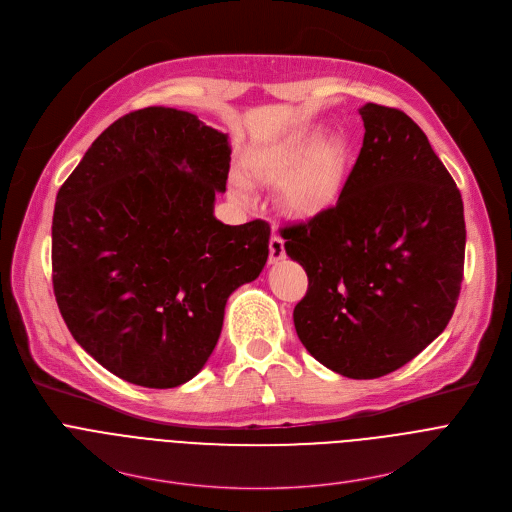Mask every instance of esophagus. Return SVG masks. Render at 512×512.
<instances>
[{
    "mask_svg": "<svg viewBox=\"0 0 512 512\" xmlns=\"http://www.w3.org/2000/svg\"><path fill=\"white\" fill-rule=\"evenodd\" d=\"M281 259H285V245H283V239H281V237L273 235V237L269 239V261H271V263H277V261H281Z\"/></svg>",
    "mask_w": 512,
    "mask_h": 512,
    "instance_id": "obj_1",
    "label": "esophagus"
}]
</instances>
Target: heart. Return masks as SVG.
<instances>
[{
    "label": "heart",
    "instance_id": "b5f03b06",
    "mask_svg": "<svg viewBox=\"0 0 512 512\" xmlns=\"http://www.w3.org/2000/svg\"><path fill=\"white\" fill-rule=\"evenodd\" d=\"M253 180L281 188L283 208L294 216H314L336 202L342 192L348 145L340 137H324L322 131H302L267 148L255 150L245 160ZM231 198L239 204L255 200L253 188L241 174L229 182Z\"/></svg>",
    "mask_w": 512,
    "mask_h": 512
}]
</instances>
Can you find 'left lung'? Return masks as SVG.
Returning <instances> with one entry per match:
<instances>
[{
	"instance_id": "1",
	"label": "left lung",
	"mask_w": 512,
	"mask_h": 512,
	"mask_svg": "<svg viewBox=\"0 0 512 512\" xmlns=\"http://www.w3.org/2000/svg\"><path fill=\"white\" fill-rule=\"evenodd\" d=\"M362 148L334 206L283 227L308 273L294 310L306 350L348 379L389 375L440 336L458 304L460 190L403 111L367 103Z\"/></svg>"
}]
</instances>
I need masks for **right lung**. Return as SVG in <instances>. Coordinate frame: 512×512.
<instances>
[{
	"label": "right lung",
	"instance_id": "obj_1",
	"mask_svg": "<svg viewBox=\"0 0 512 512\" xmlns=\"http://www.w3.org/2000/svg\"><path fill=\"white\" fill-rule=\"evenodd\" d=\"M229 168L227 133L188 111L145 107L111 123L58 190V310L72 338L127 383L172 389L196 377L229 296L265 267V221L214 218Z\"/></svg>",
	"mask_w": 512,
	"mask_h": 512
}]
</instances>
